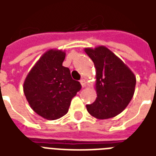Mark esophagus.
<instances>
[{
	"label": "esophagus",
	"instance_id": "esophagus-1",
	"mask_svg": "<svg viewBox=\"0 0 156 156\" xmlns=\"http://www.w3.org/2000/svg\"><path fill=\"white\" fill-rule=\"evenodd\" d=\"M80 83H81L82 87H83V88L86 87V81H85V79H83V78H82L81 80H80Z\"/></svg>",
	"mask_w": 156,
	"mask_h": 156
}]
</instances>
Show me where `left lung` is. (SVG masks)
Segmentation results:
<instances>
[{
  "label": "left lung",
  "mask_w": 156,
  "mask_h": 156,
  "mask_svg": "<svg viewBox=\"0 0 156 156\" xmlns=\"http://www.w3.org/2000/svg\"><path fill=\"white\" fill-rule=\"evenodd\" d=\"M84 51L96 69L97 98L93 104L86 105L88 113L98 119L115 117L127 107L133 98L135 76L106 47L85 48Z\"/></svg>",
  "instance_id": "8db88e82"
}]
</instances>
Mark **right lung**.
Instances as JSON below:
<instances>
[{
    "mask_svg": "<svg viewBox=\"0 0 156 156\" xmlns=\"http://www.w3.org/2000/svg\"><path fill=\"white\" fill-rule=\"evenodd\" d=\"M65 56L62 50L46 51L24 82L23 91L31 108L46 119L54 120L66 115L72 98L82 88L72 78L69 68L62 66Z\"/></svg>",
    "mask_w": 156,
    "mask_h": 156,
    "instance_id": "obj_1",
    "label": "right lung"
}]
</instances>
